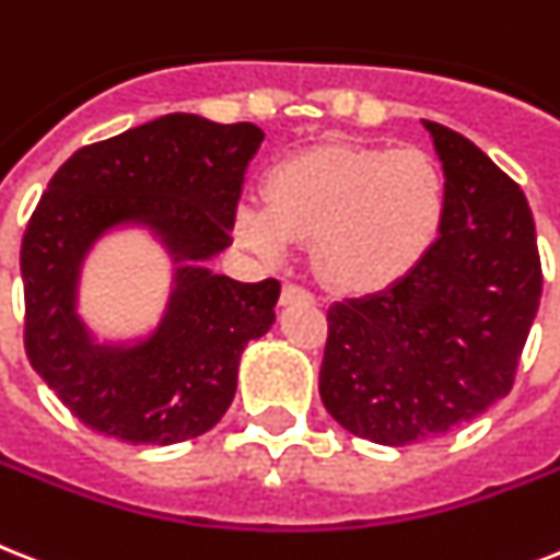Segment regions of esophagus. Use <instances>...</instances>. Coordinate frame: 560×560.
<instances>
[{
  "label": "esophagus",
  "mask_w": 560,
  "mask_h": 560,
  "mask_svg": "<svg viewBox=\"0 0 560 560\" xmlns=\"http://www.w3.org/2000/svg\"><path fill=\"white\" fill-rule=\"evenodd\" d=\"M299 302L313 304L316 302V295H313L311 290L299 288V284H284V290H281V304L288 307V304H299Z\"/></svg>",
  "instance_id": "esophagus-1"
}]
</instances>
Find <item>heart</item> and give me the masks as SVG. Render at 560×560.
Here are the masks:
<instances>
[{
  "label": "heart",
  "mask_w": 560,
  "mask_h": 560,
  "mask_svg": "<svg viewBox=\"0 0 560 560\" xmlns=\"http://www.w3.org/2000/svg\"><path fill=\"white\" fill-rule=\"evenodd\" d=\"M267 201L241 198L235 238L270 265L295 241H313V261L330 288L380 293L431 256L448 215V180L420 147L322 143L272 163Z\"/></svg>",
  "instance_id": "heart-1"
}]
</instances>
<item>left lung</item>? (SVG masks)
Segmentation results:
<instances>
[{
    "mask_svg": "<svg viewBox=\"0 0 560 560\" xmlns=\"http://www.w3.org/2000/svg\"><path fill=\"white\" fill-rule=\"evenodd\" d=\"M422 126L448 180L438 247L394 288L327 311L322 402L380 445L438 438L506 397L544 284L521 186L463 135Z\"/></svg>",
    "mask_w": 560,
    "mask_h": 560,
    "instance_id": "1",
    "label": "left lung"
}]
</instances>
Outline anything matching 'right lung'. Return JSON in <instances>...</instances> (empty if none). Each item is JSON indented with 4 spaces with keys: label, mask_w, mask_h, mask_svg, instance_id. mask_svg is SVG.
<instances>
[{
    "label": "right lung",
    "mask_w": 560,
    "mask_h": 560,
    "mask_svg": "<svg viewBox=\"0 0 560 560\" xmlns=\"http://www.w3.org/2000/svg\"><path fill=\"white\" fill-rule=\"evenodd\" d=\"M265 131L253 122L163 115L68 158L22 238L25 351L89 429L135 445L209 431L238 385L241 353L276 322L281 284H241L207 261L233 244V209ZM143 229L164 247L173 284L159 325L100 340L79 313L90 249Z\"/></svg>",
    "instance_id": "add662e5"
}]
</instances>
